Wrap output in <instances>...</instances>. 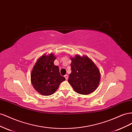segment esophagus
<instances>
[{"label":"esophagus","mask_w":132,"mask_h":132,"mask_svg":"<svg viewBox=\"0 0 132 132\" xmlns=\"http://www.w3.org/2000/svg\"><path fill=\"white\" fill-rule=\"evenodd\" d=\"M64 77H65L66 80H68V75H65Z\"/></svg>","instance_id":"1"}]
</instances>
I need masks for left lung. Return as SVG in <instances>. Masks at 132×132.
<instances>
[{"label":"left lung","mask_w":132,"mask_h":132,"mask_svg":"<svg viewBox=\"0 0 132 132\" xmlns=\"http://www.w3.org/2000/svg\"><path fill=\"white\" fill-rule=\"evenodd\" d=\"M71 72L68 82L77 93L88 95L97 88L101 79V74L97 66L86 55L77 54L70 57Z\"/></svg>","instance_id":"8db88e82"}]
</instances>
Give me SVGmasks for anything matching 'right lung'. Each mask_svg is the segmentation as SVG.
<instances>
[{
  "label": "right lung",
  "mask_w": 132,
  "mask_h": 132,
  "mask_svg": "<svg viewBox=\"0 0 132 132\" xmlns=\"http://www.w3.org/2000/svg\"><path fill=\"white\" fill-rule=\"evenodd\" d=\"M56 59L53 53L45 54L39 57L31 73V81L34 89L44 96L54 93L65 78L61 75L58 66L54 64Z\"/></svg>",
  "instance_id": "add662e5"
}]
</instances>
